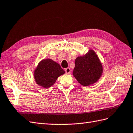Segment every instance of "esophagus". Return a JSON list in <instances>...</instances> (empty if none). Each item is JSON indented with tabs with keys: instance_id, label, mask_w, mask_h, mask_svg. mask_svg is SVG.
Wrapping results in <instances>:
<instances>
[{
	"instance_id": "1",
	"label": "esophagus",
	"mask_w": 133,
	"mask_h": 133,
	"mask_svg": "<svg viewBox=\"0 0 133 133\" xmlns=\"http://www.w3.org/2000/svg\"><path fill=\"white\" fill-rule=\"evenodd\" d=\"M64 71H65V72L67 74H69L71 72V69L69 67H67L66 69H64Z\"/></svg>"
}]
</instances>
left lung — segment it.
<instances>
[{"instance_id":"8db88e82","label":"left lung","mask_w":133,"mask_h":133,"mask_svg":"<svg viewBox=\"0 0 133 133\" xmlns=\"http://www.w3.org/2000/svg\"><path fill=\"white\" fill-rule=\"evenodd\" d=\"M103 66L97 54L93 49L75 59L73 75L81 85L90 86L97 82L103 73Z\"/></svg>"}]
</instances>
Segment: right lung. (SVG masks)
I'll list each match as a JSON object with an SVG mask.
<instances>
[{"mask_svg":"<svg viewBox=\"0 0 133 133\" xmlns=\"http://www.w3.org/2000/svg\"><path fill=\"white\" fill-rule=\"evenodd\" d=\"M64 71L59 64L52 59H43L34 70V77L36 83L44 88H49L56 83L59 76Z\"/></svg>","mask_w":133,"mask_h":133,"instance_id":"1","label":"right lung"}]
</instances>
